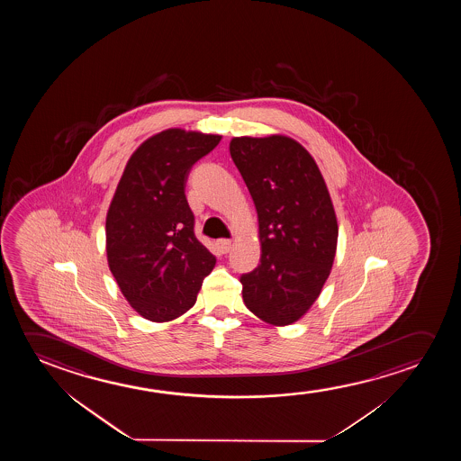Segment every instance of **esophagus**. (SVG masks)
Listing matches in <instances>:
<instances>
[{"label":"esophagus","instance_id":"34e87169","mask_svg":"<svg viewBox=\"0 0 461 461\" xmlns=\"http://www.w3.org/2000/svg\"><path fill=\"white\" fill-rule=\"evenodd\" d=\"M217 247H219V250H221V253H228L231 250L233 242L230 240H217Z\"/></svg>","mask_w":461,"mask_h":461}]
</instances>
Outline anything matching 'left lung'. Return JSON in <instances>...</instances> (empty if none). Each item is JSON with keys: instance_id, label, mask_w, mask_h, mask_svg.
Listing matches in <instances>:
<instances>
[{"instance_id": "left-lung-1", "label": "left lung", "mask_w": 461, "mask_h": 461, "mask_svg": "<svg viewBox=\"0 0 461 461\" xmlns=\"http://www.w3.org/2000/svg\"><path fill=\"white\" fill-rule=\"evenodd\" d=\"M230 154L258 214L261 258L240 277L247 309L288 326L313 305L334 265L339 225L315 158L286 135L234 137Z\"/></svg>"}]
</instances>
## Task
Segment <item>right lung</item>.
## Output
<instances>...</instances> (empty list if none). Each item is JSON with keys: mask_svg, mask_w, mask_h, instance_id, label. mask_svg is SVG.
<instances>
[{"mask_svg": "<svg viewBox=\"0 0 461 461\" xmlns=\"http://www.w3.org/2000/svg\"><path fill=\"white\" fill-rule=\"evenodd\" d=\"M221 135L167 129L127 160L105 221L108 267L122 296L154 322L176 320L196 303L215 257L196 240L185 198L192 165Z\"/></svg>", "mask_w": 461, "mask_h": 461, "instance_id": "1", "label": "right lung"}]
</instances>
